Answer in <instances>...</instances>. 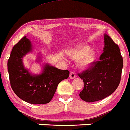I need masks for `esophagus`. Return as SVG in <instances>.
I'll use <instances>...</instances> for the list:
<instances>
[{
  "instance_id": "obj_1",
  "label": "esophagus",
  "mask_w": 130,
  "mask_h": 130,
  "mask_svg": "<svg viewBox=\"0 0 130 130\" xmlns=\"http://www.w3.org/2000/svg\"><path fill=\"white\" fill-rule=\"evenodd\" d=\"M76 77V74H75L74 72L72 71V72H70V74H69V77H70L71 79H74V78H75Z\"/></svg>"
}]
</instances>
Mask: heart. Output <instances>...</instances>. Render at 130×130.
Segmentation results:
<instances>
[{"label":"heart","instance_id":"heart-1","mask_svg":"<svg viewBox=\"0 0 130 130\" xmlns=\"http://www.w3.org/2000/svg\"><path fill=\"white\" fill-rule=\"evenodd\" d=\"M88 46H82L69 51V55L73 59H77L78 66L81 68H86L90 66L94 62L96 54L95 51L90 50Z\"/></svg>","mask_w":130,"mask_h":130}]
</instances>
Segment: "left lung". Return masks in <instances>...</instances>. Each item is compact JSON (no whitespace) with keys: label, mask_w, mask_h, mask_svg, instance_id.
<instances>
[{"label":"left lung","mask_w":130,"mask_h":130,"mask_svg":"<svg viewBox=\"0 0 130 130\" xmlns=\"http://www.w3.org/2000/svg\"><path fill=\"white\" fill-rule=\"evenodd\" d=\"M103 51L99 61H94L88 69L77 74L84 84L79 96L87 102L98 101L110 95L120 82L123 58L118 44L107 35H104Z\"/></svg>","instance_id":"left-lung-1"}]
</instances>
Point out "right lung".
<instances>
[{
    "mask_svg": "<svg viewBox=\"0 0 130 130\" xmlns=\"http://www.w3.org/2000/svg\"><path fill=\"white\" fill-rule=\"evenodd\" d=\"M30 40L24 37L13 46L7 62L12 90L22 99L31 104H48L53 97L61 81L69 76V71L44 66L43 73L32 76L24 68L22 58L31 51Z\"/></svg>",
    "mask_w": 130,
    "mask_h": 130,
    "instance_id": "obj_1",
    "label": "right lung"
}]
</instances>
